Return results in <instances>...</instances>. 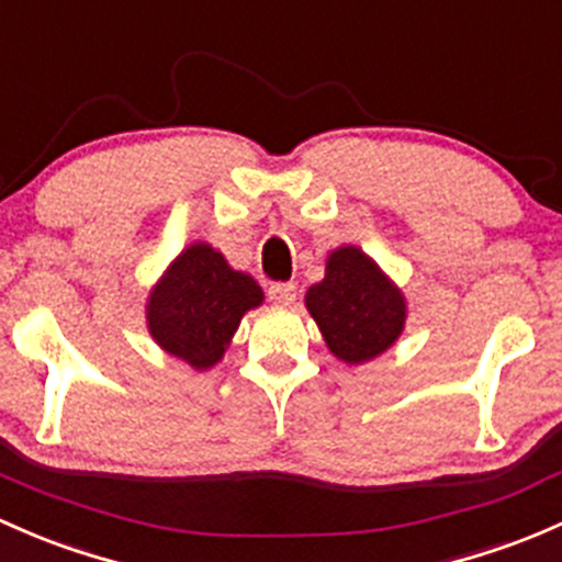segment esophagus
I'll list each match as a JSON object with an SVG mask.
<instances>
[{
	"label": "esophagus",
	"mask_w": 562,
	"mask_h": 562,
	"mask_svg": "<svg viewBox=\"0 0 562 562\" xmlns=\"http://www.w3.org/2000/svg\"><path fill=\"white\" fill-rule=\"evenodd\" d=\"M269 299L274 301V304H293V301H296V285H293V282H271Z\"/></svg>",
	"instance_id": "1"
}]
</instances>
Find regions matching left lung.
I'll return each mask as SVG.
<instances>
[{
    "instance_id": "8db88e82",
    "label": "left lung",
    "mask_w": 562,
    "mask_h": 562,
    "mask_svg": "<svg viewBox=\"0 0 562 562\" xmlns=\"http://www.w3.org/2000/svg\"><path fill=\"white\" fill-rule=\"evenodd\" d=\"M306 310L330 352L347 363H363L385 352L398 339L406 317L401 293L358 247L330 252L326 280L306 291Z\"/></svg>"
}]
</instances>
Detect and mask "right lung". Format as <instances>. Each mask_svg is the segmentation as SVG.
<instances>
[{"instance_id": "add662e5", "label": "right lung", "mask_w": 562, "mask_h": 562, "mask_svg": "<svg viewBox=\"0 0 562 562\" xmlns=\"http://www.w3.org/2000/svg\"><path fill=\"white\" fill-rule=\"evenodd\" d=\"M263 301L252 277L234 271L210 245H193L150 293L153 339L193 369H210L226 350L241 315Z\"/></svg>"}]
</instances>
